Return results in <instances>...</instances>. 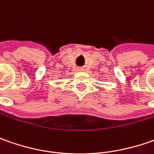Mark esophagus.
Instances as JSON below:
<instances>
[{
  "label": "esophagus",
  "instance_id": "obj_1",
  "mask_svg": "<svg viewBox=\"0 0 154 154\" xmlns=\"http://www.w3.org/2000/svg\"><path fill=\"white\" fill-rule=\"evenodd\" d=\"M79 71H80V72H83V71H85V68H80L79 69H78Z\"/></svg>",
  "mask_w": 154,
  "mask_h": 154
}]
</instances>
